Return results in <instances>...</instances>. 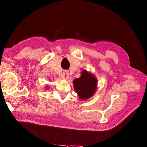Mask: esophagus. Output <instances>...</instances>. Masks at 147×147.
Here are the masks:
<instances>
[{"instance_id": "34e87169", "label": "esophagus", "mask_w": 147, "mask_h": 147, "mask_svg": "<svg viewBox=\"0 0 147 147\" xmlns=\"http://www.w3.org/2000/svg\"><path fill=\"white\" fill-rule=\"evenodd\" d=\"M62 78H63V79H64V80H67V79H68V78H69V73L66 71H64L63 73Z\"/></svg>"}]
</instances>
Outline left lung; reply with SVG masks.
<instances>
[{"label": "left lung", "instance_id": "1", "mask_svg": "<svg viewBox=\"0 0 147 147\" xmlns=\"http://www.w3.org/2000/svg\"><path fill=\"white\" fill-rule=\"evenodd\" d=\"M73 83L75 92L81 100L91 98L95 94L97 88L96 77L86 70L82 71L81 76L75 79Z\"/></svg>", "mask_w": 147, "mask_h": 147}]
</instances>
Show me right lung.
Instances as JSON below:
<instances>
[{"label":"right lung","instance_id":"add662e5","mask_svg":"<svg viewBox=\"0 0 147 147\" xmlns=\"http://www.w3.org/2000/svg\"><path fill=\"white\" fill-rule=\"evenodd\" d=\"M48 87H46V89H48Z\"/></svg>","mask_w":147,"mask_h":147}]
</instances>
